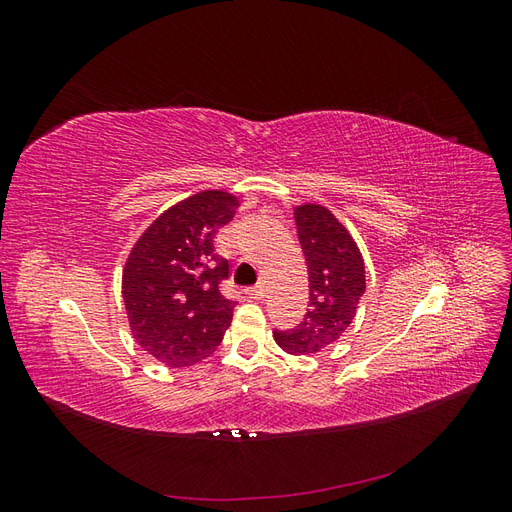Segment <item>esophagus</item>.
Masks as SVG:
<instances>
[{"instance_id": "obj_1", "label": "esophagus", "mask_w": 512, "mask_h": 512, "mask_svg": "<svg viewBox=\"0 0 512 512\" xmlns=\"http://www.w3.org/2000/svg\"><path fill=\"white\" fill-rule=\"evenodd\" d=\"M245 294L250 299H262L265 297V286H252V288H245Z\"/></svg>"}]
</instances>
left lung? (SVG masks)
Here are the masks:
<instances>
[{"label": "left lung", "instance_id": "8db88e82", "mask_svg": "<svg viewBox=\"0 0 512 512\" xmlns=\"http://www.w3.org/2000/svg\"><path fill=\"white\" fill-rule=\"evenodd\" d=\"M309 273V309L294 329L273 331L290 354H314L335 344L352 324L365 292V265L350 232L320 205L294 209Z\"/></svg>", "mask_w": 512, "mask_h": 512}]
</instances>
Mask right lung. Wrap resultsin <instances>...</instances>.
Here are the masks:
<instances>
[{"label":"right lung","instance_id":"add662e5","mask_svg":"<svg viewBox=\"0 0 512 512\" xmlns=\"http://www.w3.org/2000/svg\"><path fill=\"white\" fill-rule=\"evenodd\" d=\"M237 207L228 192H198L164 211L132 247L121 280L130 329L166 365L205 359L230 327L237 301L220 290L228 260L215 254L213 237Z\"/></svg>","mask_w":512,"mask_h":512}]
</instances>
